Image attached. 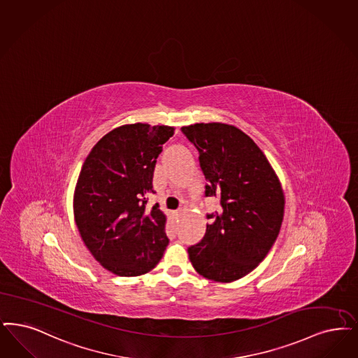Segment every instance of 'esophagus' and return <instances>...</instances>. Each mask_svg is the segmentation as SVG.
Here are the masks:
<instances>
[{
  "instance_id": "1",
  "label": "esophagus",
  "mask_w": 358,
  "mask_h": 358,
  "mask_svg": "<svg viewBox=\"0 0 358 358\" xmlns=\"http://www.w3.org/2000/svg\"><path fill=\"white\" fill-rule=\"evenodd\" d=\"M173 215H174V218H180V215H181V210H177V212H174Z\"/></svg>"
}]
</instances>
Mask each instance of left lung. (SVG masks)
I'll use <instances>...</instances> for the list:
<instances>
[{"instance_id": "obj_1", "label": "left lung", "mask_w": 358, "mask_h": 358, "mask_svg": "<svg viewBox=\"0 0 358 358\" xmlns=\"http://www.w3.org/2000/svg\"><path fill=\"white\" fill-rule=\"evenodd\" d=\"M199 150L205 197L220 201V210L200 243L187 248L201 275L230 282L252 272L275 243L284 218V193L269 161L256 143L227 124L181 128Z\"/></svg>"}]
</instances>
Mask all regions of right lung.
Wrapping results in <instances>:
<instances>
[{"label": "right lung", "mask_w": 358, "mask_h": 358, "mask_svg": "<svg viewBox=\"0 0 358 358\" xmlns=\"http://www.w3.org/2000/svg\"><path fill=\"white\" fill-rule=\"evenodd\" d=\"M174 128L131 124L112 130L87 155L74 190V218L87 249L121 277L152 271L169 238L158 205L148 208L162 145Z\"/></svg>", "instance_id": "right-lung-1"}]
</instances>
